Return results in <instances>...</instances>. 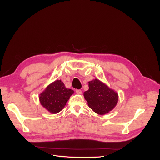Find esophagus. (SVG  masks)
Here are the masks:
<instances>
[{
	"instance_id": "1",
	"label": "esophagus",
	"mask_w": 160,
	"mask_h": 160,
	"mask_svg": "<svg viewBox=\"0 0 160 160\" xmlns=\"http://www.w3.org/2000/svg\"><path fill=\"white\" fill-rule=\"evenodd\" d=\"M76 93H77L78 95H81L82 93V91L80 89H77V90H76Z\"/></svg>"
}]
</instances>
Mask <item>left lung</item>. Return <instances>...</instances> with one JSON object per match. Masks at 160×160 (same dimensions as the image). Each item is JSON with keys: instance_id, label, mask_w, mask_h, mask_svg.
<instances>
[{"instance_id": "8db88e82", "label": "left lung", "mask_w": 160, "mask_h": 160, "mask_svg": "<svg viewBox=\"0 0 160 160\" xmlns=\"http://www.w3.org/2000/svg\"><path fill=\"white\" fill-rule=\"evenodd\" d=\"M88 83L89 89L83 96L91 110L101 115L113 110L118 102V93L97 78Z\"/></svg>"}]
</instances>
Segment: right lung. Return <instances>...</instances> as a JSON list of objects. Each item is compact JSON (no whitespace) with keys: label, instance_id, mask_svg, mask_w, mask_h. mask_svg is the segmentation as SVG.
Masks as SVG:
<instances>
[{"label":"right lung","instance_id":"1","mask_svg":"<svg viewBox=\"0 0 160 160\" xmlns=\"http://www.w3.org/2000/svg\"><path fill=\"white\" fill-rule=\"evenodd\" d=\"M74 91L67 88L61 80L50 83L39 95L41 105L50 113L56 114L63 110Z\"/></svg>","mask_w":160,"mask_h":160}]
</instances>
